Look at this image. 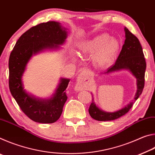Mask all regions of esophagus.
I'll return each mask as SVG.
<instances>
[{
  "label": "esophagus",
  "instance_id": "1",
  "mask_svg": "<svg viewBox=\"0 0 155 155\" xmlns=\"http://www.w3.org/2000/svg\"><path fill=\"white\" fill-rule=\"evenodd\" d=\"M78 88L79 89V90H81V86H80V84H78Z\"/></svg>",
  "mask_w": 155,
  "mask_h": 155
}]
</instances>
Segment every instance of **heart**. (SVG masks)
Masks as SVG:
<instances>
[{
  "label": "heart",
  "instance_id": "obj_1",
  "mask_svg": "<svg viewBox=\"0 0 155 155\" xmlns=\"http://www.w3.org/2000/svg\"><path fill=\"white\" fill-rule=\"evenodd\" d=\"M120 43L107 34L98 35L83 46V51L87 54H96L94 61L100 67H106L112 64L120 49Z\"/></svg>",
  "mask_w": 155,
  "mask_h": 155
}]
</instances>
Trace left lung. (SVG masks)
<instances>
[{"instance_id": "left-lung-1", "label": "left lung", "mask_w": 155, "mask_h": 155, "mask_svg": "<svg viewBox=\"0 0 155 155\" xmlns=\"http://www.w3.org/2000/svg\"><path fill=\"white\" fill-rule=\"evenodd\" d=\"M124 31L126 39L121 52L115 64L110 67L107 72H104V74H108L122 69L129 70L130 72L137 78V93L132 102H130L123 109L114 113H107L99 109L94 103V98H92L91 103L88 110L89 114L93 119L98 121L114 120L127 114L133 107L135 101H137L142 93L144 87L146 63L144 58L142 47L137 37L133 35L127 28H124Z\"/></svg>"}]
</instances>
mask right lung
<instances>
[{
    "label": "right lung",
    "instance_id": "right-lung-1",
    "mask_svg": "<svg viewBox=\"0 0 155 155\" xmlns=\"http://www.w3.org/2000/svg\"><path fill=\"white\" fill-rule=\"evenodd\" d=\"M67 38V31L60 23L51 21L31 27L18 39L9 59V87L20 109L31 120L51 124L58 120L68 96L65 92L69 79L61 78L55 94L48 100H39L26 93L22 77L33 54L46 48H58Z\"/></svg>",
    "mask_w": 155,
    "mask_h": 155
}]
</instances>
